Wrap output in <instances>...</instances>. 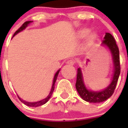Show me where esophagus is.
Masks as SVG:
<instances>
[{"mask_svg":"<svg viewBox=\"0 0 128 128\" xmlns=\"http://www.w3.org/2000/svg\"><path fill=\"white\" fill-rule=\"evenodd\" d=\"M75 63L76 62L74 60H68L67 62H66V63H67V64H68V65H74V63Z\"/></svg>","mask_w":128,"mask_h":128,"instance_id":"34e87169","label":"esophagus"}]
</instances>
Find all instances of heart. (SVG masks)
Returning <instances> with one entry per match:
<instances>
[{"label":"heart","mask_w":128,"mask_h":128,"mask_svg":"<svg viewBox=\"0 0 128 128\" xmlns=\"http://www.w3.org/2000/svg\"><path fill=\"white\" fill-rule=\"evenodd\" d=\"M88 32L89 30H88V29H82V30H81V31H80V34H79L80 37V38H84V37H85L88 34ZM95 39H96V35H95L94 34H92L90 36V37H89V40L92 42L93 41V40H94Z\"/></svg>","instance_id":"heart-1"}]
</instances>
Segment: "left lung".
<instances>
[{
    "label": "left lung",
    "mask_w": 128,
    "mask_h": 128,
    "mask_svg": "<svg viewBox=\"0 0 128 128\" xmlns=\"http://www.w3.org/2000/svg\"><path fill=\"white\" fill-rule=\"evenodd\" d=\"M102 44L107 46L112 53L114 63V74L111 84L105 90L101 92H95L89 91L86 88L84 85L81 70L80 68L78 69L76 88L81 98L83 100L89 102L99 103V102H103L110 98L114 94L120 73L119 50L112 35L110 33L106 32L104 40L102 42Z\"/></svg>",
    "instance_id": "left-lung-1"
}]
</instances>
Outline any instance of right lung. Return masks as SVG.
<instances>
[{
    "mask_svg": "<svg viewBox=\"0 0 128 128\" xmlns=\"http://www.w3.org/2000/svg\"><path fill=\"white\" fill-rule=\"evenodd\" d=\"M30 22H32L31 21H27V22H24V23L22 24V26L20 27V28H19L15 32H14V34H13V36H14L15 34H16L18 33V32H20V31H22V30H24V29H25V28L28 26V25L29 24H30ZM59 72H60V70H59L56 73V74H55V76H54V81H53V84H52V89H51V91H50V94H48V96H47V98H46V99H42V100H40V101H38V102H26V101H25V100H23L22 99H20V98H19L18 96V99H20V101L21 102H23L24 104L27 105V106H31V107H37V106H42V105L44 104H46V102H47L48 100V99H50V98L52 96V94L53 91H54V84H55V82H56V80H57V78H58V74H59Z\"/></svg>",
    "mask_w": 128,
    "mask_h": 128,
    "instance_id": "right-lung-1",
    "label": "right lung"
}]
</instances>
